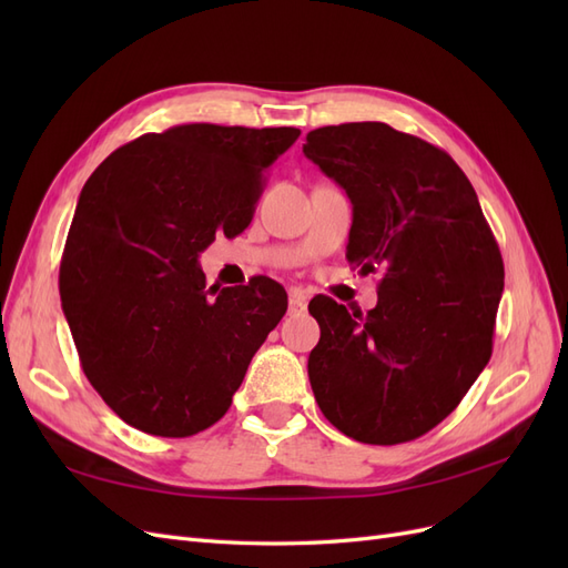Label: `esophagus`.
Wrapping results in <instances>:
<instances>
[{"mask_svg": "<svg viewBox=\"0 0 568 568\" xmlns=\"http://www.w3.org/2000/svg\"><path fill=\"white\" fill-rule=\"evenodd\" d=\"M305 311H307V298H305L303 291L294 288L288 294V315H301Z\"/></svg>", "mask_w": 568, "mask_h": 568, "instance_id": "esophagus-1", "label": "esophagus"}]
</instances>
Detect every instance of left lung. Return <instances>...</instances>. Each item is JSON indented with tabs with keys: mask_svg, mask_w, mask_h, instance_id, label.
<instances>
[{
	"mask_svg": "<svg viewBox=\"0 0 568 568\" xmlns=\"http://www.w3.org/2000/svg\"><path fill=\"white\" fill-rule=\"evenodd\" d=\"M303 153L353 203L348 263L382 272L367 315L329 296L307 305L322 332L307 357L315 400L359 443L415 440L488 365L500 248L467 175L419 136L386 123L326 125L307 132Z\"/></svg>",
	"mask_w": 568,
	"mask_h": 568,
	"instance_id": "1",
	"label": "left lung"
}]
</instances>
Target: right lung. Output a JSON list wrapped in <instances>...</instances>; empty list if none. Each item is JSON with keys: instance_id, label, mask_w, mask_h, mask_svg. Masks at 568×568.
I'll use <instances>...</instances> for the list:
<instances>
[{"instance_id": "add662e5", "label": "right lung", "mask_w": 568, "mask_h": 568, "mask_svg": "<svg viewBox=\"0 0 568 568\" xmlns=\"http://www.w3.org/2000/svg\"><path fill=\"white\" fill-rule=\"evenodd\" d=\"M298 128L175 125L115 149L84 182L61 261L80 365L125 424L186 438L232 405L286 313L270 277L205 291L199 253L242 234Z\"/></svg>"}]
</instances>
